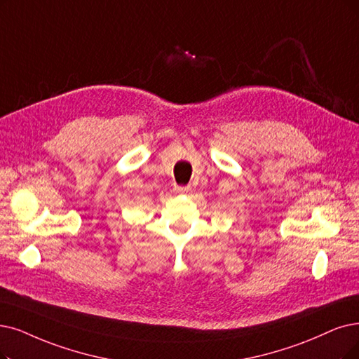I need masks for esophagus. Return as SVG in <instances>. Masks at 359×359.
<instances>
[{
	"label": "esophagus",
	"mask_w": 359,
	"mask_h": 359,
	"mask_svg": "<svg viewBox=\"0 0 359 359\" xmlns=\"http://www.w3.org/2000/svg\"><path fill=\"white\" fill-rule=\"evenodd\" d=\"M175 190H177V193H180V194H187V193L191 191V187H190V185H184V187H177Z\"/></svg>",
	"instance_id": "obj_1"
}]
</instances>
